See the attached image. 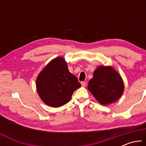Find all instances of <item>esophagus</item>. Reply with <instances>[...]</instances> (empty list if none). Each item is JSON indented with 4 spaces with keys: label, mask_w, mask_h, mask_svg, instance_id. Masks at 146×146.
Returning <instances> with one entry per match:
<instances>
[{
    "label": "esophagus",
    "mask_w": 146,
    "mask_h": 146,
    "mask_svg": "<svg viewBox=\"0 0 146 146\" xmlns=\"http://www.w3.org/2000/svg\"><path fill=\"white\" fill-rule=\"evenodd\" d=\"M81 85H82V87H85L86 86V83L85 82H81Z\"/></svg>",
    "instance_id": "34e87169"
}]
</instances>
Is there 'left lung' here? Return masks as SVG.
Segmentation results:
<instances>
[{
	"label": "left lung",
	"instance_id": "obj_1",
	"mask_svg": "<svg viewBox=\"0 0 146 146\" xmlns=\"http://www.w3.org/2000/svg\"><path fill=\"white\" fill-rule=\"evenodd\" d=\"M88 90L101 105L108 106L119 99L124 91L121 76L112 66H100L94 71Z\"/></svg>",
	"mask_w": 146,
	"mask_h": 146
}]
</instances>
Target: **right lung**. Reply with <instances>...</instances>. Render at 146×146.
Listing matches in <instances>:
<instances>
[{
    "instance_id": "right-lung-1",
    "label": "right lung",
    "mask_w": 146,
    "mask_h": 146,
    "mask_svg": "<svg viewBox=\"0 0 146 146\" xmlns=\"http://www.w3.org/2000/svg\"><path fill=\"white\" fill-rule=\"evenodd\" d=\"M80 86L77 78L70 72L68 63L62 56L51 60L36 79L39 97L44 103L53 108L67 104L74 91Z\"/></svg>"
}]
</instances>
